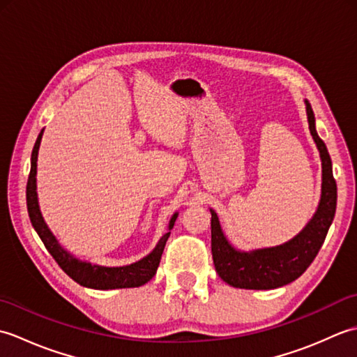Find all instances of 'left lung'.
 Listing matches in <instances>:
<instances>
[{"instance_id": "left-lung-1", "label": "left lung", "mask_w": 357, "mask_h": 357, "mask_svg": "<svg viewBox=\"0 0 357 357\" xmlns=\"http://www.w3.org/2000/svg\"><path fill=\"white\" fill-rule=\"evenodd\" d=\"M305 105L310 132L322 159V196L319 207L312 221L294 239L284 245L256 250L252 253H241L229 244L216 213L210 210L213 264L219 278L231 287L247 290H271L293 282L314 261L327 236L336 213L337 187L333 178L328 150L316 133L313 109L308 101H305Z\"/></svg>"}]
</instances>
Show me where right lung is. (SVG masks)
<instances>
[{"mask_svg":"<svg viewBox=\"0 0 357 357\" xmlns=\"http://www.w3.org/2000/svg\"><path fill=\"white\" fill-rule=\"evenodd\" d=\"M41 133L38 135V139L32 150V164H30V173L27 179L26 187V199H27V211L30 222H32L33 229L36 230L38 236L41 238L43 244L47 248V252L53 256L56 264L67 273L75 282H78L82 287L96 288V290H113V288H133L144 285L155 276V273L159 267V261L164 252L165 242L170 236V231L165 233L158 242L156 248L144 259L126 265V267H101V265H92L89 262H82L75 259V257L67 253L61 245L58 244L55 236L50 233V230L45 225L44 219L41 216L40 207H38V198H36V159H38V149H40L41 142ZM178 215H173L169 224V230L173 229L174 221H176Z\"/></svg>","mask_w":357,"mask_h":357,"instance_id":"add662e5","label":"right lung"}]
</instances>
